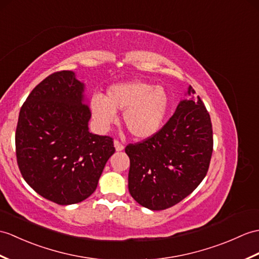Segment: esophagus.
<instances>
[{
	"label": "esophagus",
	"instance_id": "obj_1",
	"mask_svg": "<svg viewBox=\"0 0 259 259\" xmlns=\"http://www.w3.org/2000/svg\"><path fill=\"white\" fill-rule=\"evenodd\" d=\"M113 143H115V148H116L117 151H122V150L124 149V146L119 140H115V142H113Z\"/></svg>",
	"mask_w": 259,
	"mask_h": 259
}]
</instances>
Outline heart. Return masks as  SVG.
<instances>
[{
  "instance_id": "1",
  "label": "heart",
  "mask_w": 259,
  "mask_h": 259,
  "mask_svg": "<svg viewBox=\"0 0 259 259\" xmlns=\"http://www.w3.org/2000/svg\"><path fill=\"white\" fill-rule=\"evenodd\" d=\"M90 104L93 116L102 129L116 122L117 111H124L125 127L138 139H147L157 134L169 109L165 90L140 80L113 85L108 89L106 98L96 95Z\"/></svg>"
}]
</instances>
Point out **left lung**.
I'll list each match as a JSON object with an SVG mask.
<instances>
[{
  "instance_id": "1",
  "label": "left lung",
  "mask_w": 259,
  "mask_h": 259,
  "mask_svg": "<svg viewBox=\"0 0 259 259\" xmlns=\"http://www.w3.org/2000/svg\"><path fill=\"white\" fill-rule=\"evenodd\" d=\"M189 94H194L190 86ZM128 186L140 205L161 211L193 192L208 171L213 129L201 98L183 100L154 136L129 143Z\"/></svg>"
}]
</instances>
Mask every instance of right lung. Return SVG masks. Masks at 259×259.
<instances>
[{
  "mask_svg": "<svg viewBox=\"0 0 259 259\" xmlns=\"http://www.w3.org/2000/svg\"><path fill=\"white\" fill-rule=\"evenodd\" d=\"M70 70L47 76L24 102L15 132L17 165L31 188L59 205L92 195L108 159L109 136L88 131L92 111Z\"/></svg>",
  "mask_w": 259,
  "mask_h": 259,
  "instance_id": "add662e5",
  "label": "right lung"
}]
</instances>
